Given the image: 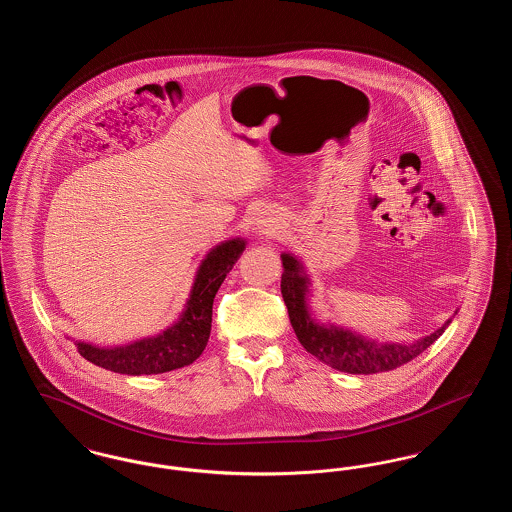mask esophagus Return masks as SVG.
I'll return each mask as SVG.
<instances>
[{
    "label": "esophagus",
    "mask_w": 512,
    "mask_h": 512,
    "mask_svg": "<svg viewBox=\"0 0 512 512\" xmlns=\"http://www.w3.org/2000/svg\"><path fill=\"white\" fill-rule=\"evenodd\" d=\"M257 228H259V232H261V234H265V236H272V234L278 230V224H276L274 215L263 213V215L259 217V220H257Z\"/></svg>",
    "instance_id": "obj_1"
}]
</instances>
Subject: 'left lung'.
Masks as SVG:
<instances>
[{
    "label": "left lung",
    "mask_w": 512,
    "mask_h": 512,
    "mask_svg": "<svg viewBox=\"0 0 512 512\" xmlns=\"http://www.w3.org/2000/svg\"><path fill=\"white\" fill-rule=\"evenodd\" d=\"M282 265L284 274L280 288L297 340L311 355H315L318 361L341 372L376 374L407 365L438 340L451 322L447 320L434 334L413 343H378L343 328H326L322 324H317L307 311L305 295L309 280L301 265L288 253L282 255Z\"/></svg>",
    "instance_id": "1"
}]
</instances>
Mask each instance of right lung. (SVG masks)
<instances>
[{
	"label": "right lung",
	"mask_w": 512,
	"mask_h": 512,
	"mask_svg": "<svg viewBox=\"0 0 512 512\" xmlns=\"http://www.w3.org/2000/svg\"><path fill=\"white\" fill-rule=\"evenodd\" d=\"M244 249V240L238 238L217 245L205 257L197 270L194 290L184 315L163 334L115 349L76 343L78 353L94 365L130 376L163 374L194 363L209 341L215 295Z\"/></svg>",
	"instance_id": "right-lung-1"
}]
</instances>
